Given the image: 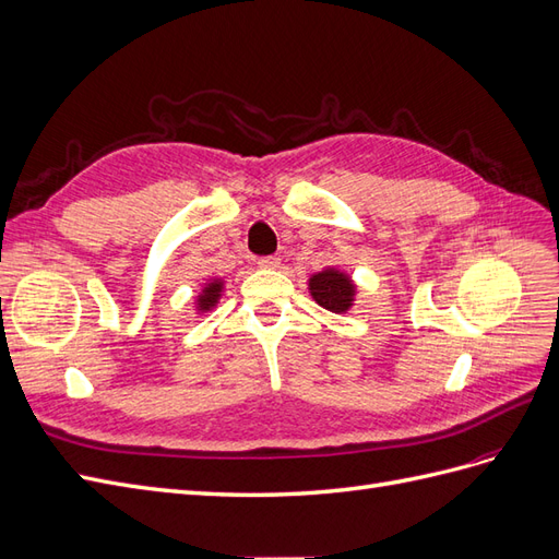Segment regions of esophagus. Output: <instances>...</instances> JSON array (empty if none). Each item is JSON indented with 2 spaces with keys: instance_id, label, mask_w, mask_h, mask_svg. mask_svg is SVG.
<instances>
[{
  "instance_id": "34e87169",
  "label": "esophagus",
  "mask_w": 559,
  "mask_h": 559,
  "mask_svg": "<svg viewBox=\"0 0 559 559\" xmlns=\"http://www.w3.org/2000/svg\"><path fill=\"white\" fill-rule=\"evenodd\" d=\"M259 265L265 267V270H275V267H280V259L277 257H263V259H259Z\"/></svg>"
}]
</instances>
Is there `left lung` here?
<instances>
[{"mask_svg":"<svg viewBox=\"0 0 559 559\" xmlns=\"http://www.w3.org/2000/svg\"><path fill=\"white\" fill-rule=\"evenodd\" d=\"M310 296L324 310L343 314L354 306L357 286H354L352 277L341 273V270L326 267V270H321V273L310 277Z\"/></svg>","mask_w":559,"mask_h":559,"instance_id":"1","label":"left lung"}]
</instances>
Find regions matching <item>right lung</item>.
<instances>
[{
    "label": "right lung",
    "mask_w": 559,
    "mask_h": 559,
    "mask_svg": "<svg viewBox=\"0 0 559 559\" xmlns=\"http://www.w3.org/2000/svg\"><path fill=\"white\" fill-rule=\"evenodd\" d=\"M222 289H224V282L222 280H210L205 284V289L198 296V312H210L218 298H222Z\"/></svg>",
    "instance_id": "add662e5"
}]
</instances>
